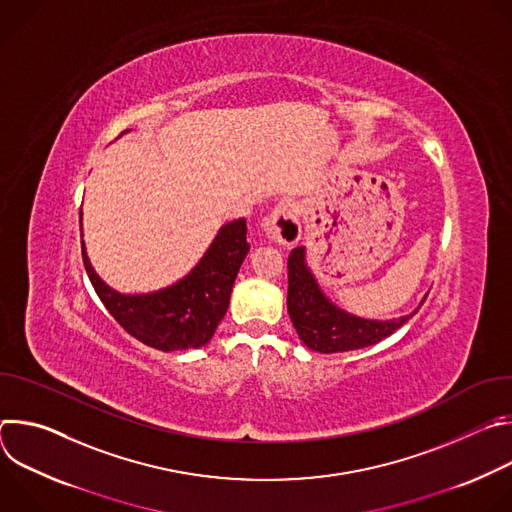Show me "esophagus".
<instances>
[{
  "label": "esophagus",
  "instance_id": "obj_1",
  "mask_svg": "<svg viewBox=\"0 0 512 512\" xmlns=\"http://www.w3.org/2000/svg\"><path fill=\"white\" fill-rule=\"evenodd\" d=\"M263 231L277 245L291 247L294 243H298L302 235V227H300L296 206L291 202H279L263 221Z\"/></svg>",
  "mask_w": 512,
  "mask_h": 512
}]
</instances>
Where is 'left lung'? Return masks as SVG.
I'll list each match as a JSON object with an SVG mask.
<instances>
[{
	"instance_id": "obj_1",
	"label": "left lung",
	"mask_w": 512,
	"mask_h": 512,
	"mask_svg": "<svg viewBox=\"0 0 512 512\" xmlns=\"http://www.w3.org/2000/svg\"><path fill=\"white\" fill-rule=\"evenodd\" d=\"M287 312L302 342L324 354L377 344L399 330L415 314L381 322L356 318L336 308L326 300L308 269L304 247H296L287 259Z\"/></svg>"
}]
</instances>
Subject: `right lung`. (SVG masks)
Masks as SVG:
<instances>
[{
  "label": "right lung",
  "mask_w": 512,
  "mask_h": 512,
  "mask_svg": "<svg viewBox=\"0 0 512 512\" xmlns=\"http://www.w3.org/2000/svg\"><path fill=\"white\" fill-rule=\"evenodd\" d=\"M83 214V212H81ZM83 247V263L109 314L139 342L172 352L204 346L229 308L241 263L249 253L247 221L239 218L214 237L200 263L174 285L154 294L123 296L95 273Z\"/></svg>",
  "instance_id": "right-lung-1"
}]
</instances>
